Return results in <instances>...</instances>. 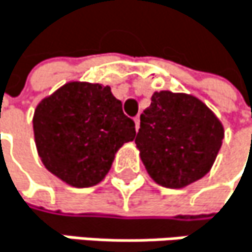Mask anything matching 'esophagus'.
I'll use <instances>...</instances> for the list:
<instances>
[{"label": "esophagus", "instance_id": "34e87169", "mask_svg": "<svg viewBox=\"0 0 252 252\" xmlns=\"http://www.w3.org/2000/svg\"><path fill=\"white\" fill-rule=\"evenodd\" d=\"M134 124H136V130H139V127H140V115H137L134 118Z\"/></svg>", "mask_w": 252, "mask_h": 252}]
</instances>
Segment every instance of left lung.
Segmentation results:
<instances>
[{
	"label": "left lung",
	"instance_id": "1",
	"mask_svg": "<svg viewBox=\"0 0 252 252\" xmlns=\"http://www.w3.org/2000/svg\"><path fill=\"white\" fill-rule=\"evenodd\" d=\"M222 137L221 122L200 100L161 91L140 115L134 142L157 184L182 188L209 172Z\"/></svg>",
	"mask_w": 252,
	"mask_h": 252
}]
</instances>
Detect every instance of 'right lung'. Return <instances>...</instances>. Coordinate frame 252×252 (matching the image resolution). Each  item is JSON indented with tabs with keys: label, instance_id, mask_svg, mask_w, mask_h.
I'll return each mask as SVG.
<instances>
[{
	"label": "right lung",
	"instance_id": "add662e5",
	"mask_svg": "<svg viewBox=\"0 0 252 252\" xmlns=\"http://www.w3.org/2000/svg\"><path fill=\"white\" fill-rule=\"evenodd\" d=\"M32 124L46 169L77 188L98 184L116 151L136 136L122 103L98 83L64 85L37 106Z\"/></svg>",
	"mask_w": 252,
	"mask_h": 252
}]
</instances>
